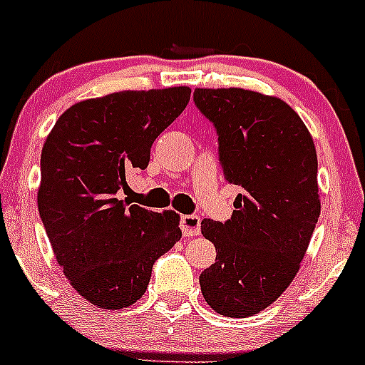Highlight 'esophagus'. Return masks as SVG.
<instances>
[{
  "instance_id": "obj_1",
  "label": "esophagus",
  "mask_w": 365,
  "mask_h": 365,
  "mask_svg": "<svg viewBox=\"0 0 365 365\" xmlns=\"http://www.w3.org/2000/svg\"><path fill=\"white\" fill-rule=\"evenodd\" d=\"M181 230L184 237H193L200 234V217L195 214H184L181 216Z\"/></svg>"
}]
</instances>
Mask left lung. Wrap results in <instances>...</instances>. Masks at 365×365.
I'll return each mask as SVG.
<instances>
[{
	"label": "left lung",
	"mask_w": 365,
	"mask_h": 365,
	"mask_svg": "<svg viewBox=\"0 0 365 365\" xmlns=\"http://www.w3.org/2000/svg\"><path fill=\"white\" fill-rule=\"evenodd\" d=\"M195 105L216 128L223 175L240 187L225 223L202 221L216 262L200 274L216 313H260L294 281L320 217L313 138L283 100L247 89H195Z\"/></svg>",
	"instance_id": "left-lung-1"
}]
</instances>
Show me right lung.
Masks as SVG:
<instances>
[{"instance_id": "obj_1", "label": "right lung", "mask_w": 365, "mask_h": 365, "mask_svg": "<svg viewBox=\"0 0 365 365\" xmlns=\"http://www.w3.org/2000/svg\"><path fill=\"white\" fill-rule=\"evenodd\" d=\"M186 86L78 101L56 121L40 158L38 210L56 260L93 306L121 309L145 294L153 265L182 232L174 210L119 200L158 135L190 101Z\"/></svg>"}]
</instances>
